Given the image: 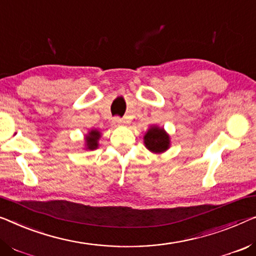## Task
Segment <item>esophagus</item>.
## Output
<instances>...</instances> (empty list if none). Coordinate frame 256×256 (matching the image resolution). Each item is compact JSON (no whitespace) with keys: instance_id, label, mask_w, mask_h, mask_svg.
Listing matches in <instances>:
<instances>
[{"instance_id":"esophagus-1","label":"esophagus","mask_w":256,"mask_h":256,"mask_svg":"<svg viewBox=\"0 0 256 256\" xmlns=\"http://www.w3.org/2000/svg\"><path fill=\"white\" fill-rule=\"evenodd\" d=\"M125 122L120 117H115L112 120V125L114 126H120V125H124Z\"/></svg>"}]
</instances>
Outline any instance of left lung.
I'll use <instances>...</instances> for the list:
<instances>
[{"label": "left lung", "instance_id": "left-lung-1", "mask_svg": "<svg viewBox=\"0 0 256 256\" xmlns=\"http://www.w3.org/2000/svg\"><path fill=\"white\" fill-rule=\"evenodd\" d=\"M144 142L147 150L155 154H161L170 147V136L163 128L152 125L144 134Z\"/></svg>", "mask_w": 256, "mask_h": 256}]
</instances>
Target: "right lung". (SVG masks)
<instances>
[{"instance_id":"obj_1","label":"right lung","mask_w":256,"mask_h":256,"mask_svg":"<svg viewBox=\"0 0 256 256\" xmlns=\"http://www.w3.org/2000/svg\"><path fill=\"white\" fill-rule=\"evenodd\" d=\"M100 138H101L100 131H98V130H90L88 134H86V138H85L86 150H96L98 147V139Z\"/></svg>"}]
</instances>
